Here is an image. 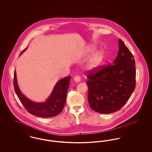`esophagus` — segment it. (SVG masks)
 <instances>
[{
    "mask_svg": "<svg viewBox=\"0 0 152 152\" xmlns=\"http://www.w3.org/2000/svg\"><path fill=\"white\" fill-rule=\"evenodd\" d=\"M74 80L77 82V83H79L81 81V79H80V77L79 75H77L75 77H74Z\"/></svg>",
    "mask_w": 152,
    "mask_h": 152,
    "instance_id": "obj_1",
    "label": "esophagus"
}]
</instances>
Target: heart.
Here are the masks:
<instances>
[{"mask_svg":"<svg viewBox=\"0 0 152 152\" xmlns=\"http://www.w3.org/2000/svg\"><path fill=\"white\" fill-rule=\"evenodd\" d=\"M96 46L92 45L89 46L87 49V53L88 54L92 53L96 50ZM104 58V53L102 51H98L96 52L94 54L91 56L89 60L87 67L89 69H92L97 67L102 61Z\"/></svg>","mask_w":152,"mask_h":152,"instance_id":"b5f03b06","label":"heart"}]
</instances>
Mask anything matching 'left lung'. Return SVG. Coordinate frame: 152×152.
I'll return each instance as SVG.
<instances>
[{
  "label": "left lung",
  "mask_w": 152,
  "mask_h": 152,
  "mask_svg": "<svg viewBox=\"0 0 152 152\" xmlns=\"http://www.w3.org/2000/svg\"><path fill=\"white\" fill-rule=\"evenodd\" d=\"M112 64L99 66L87 75L88 100L91 108L100 113H111L123 107L136 87L135 60L121 39Z\"/></svg>",
  "instance_id": "8db88e82"
}]
</instances>
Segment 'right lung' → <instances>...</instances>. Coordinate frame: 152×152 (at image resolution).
I'll use <instances>...</instances> for the list:
<instances>
[{
  "instance_id": "right-lung-1",
  "label": "right lung",
  "mask_w": 152,
  "mask_h": 152,
  "mask_svg": "<svg viewBox=\"0 0 152 152\" xmlns=\"http://www.w3.org/2000/svg\"><path fill=\"white\" fill-rule=\"evenodd\" d=\"M26 49L22 51L20 55ZM70 79L71 76H67L59 80L55 86L51 95L46 101L43 102H35L29 100L24 94H22L18 85L16 71H15V91L22 104L29 113L43 118L54 117L60 113L64 108Z\"/></svg>"
}]
</instances>
